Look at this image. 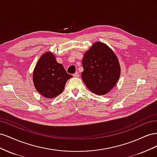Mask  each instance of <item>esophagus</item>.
I'll list each match as a JSON object with an SVG mask.
<instances>
[{
	"label": "esophagus",
	"mask_w": 157,
	"mask_h": 157,
	"mask_svg": "<svg viewBox=\"0 0 157 157\" xmlns=\"http://www.w3.org/2000/svg\"><path fill=\"white\" fill-rule=\"evenodd\" d=\"M79 73L78 72V71H77V72L76 73H75L74 74H73V77H79Z\"/></svg>",
	"instance_id": "34e87169"
}]
</instances>
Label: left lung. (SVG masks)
Returning <instances> with one entry per match:
<instances>
[{"label":"left lung","mask_w":157,"mask_h":157,"mask_svg":"<svg viewBox=\"0 0 157 157\" xmlns=\"http://www.w3.org/2000/svg\"><path fill=\"white\" fill-rule=\"evenodd\" d=\"M82 64L83 81L97 95L107 94L119 79V61L113 51L103 42H95L84 54Z\"/></svg>","instance_id":"left-lung-1"}]
</instances>
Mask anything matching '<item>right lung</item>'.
<instances>
[{
	"label": "right lung",
	"instance_id": "right-lung-1",
	"mask_svg": "<svg viewBox=\"0 0 157 157\" xmlns=\"http://www.w3.org/2000/svg\"><path fill=\"white\" fill-rule=\"evenodd\" d=\"M73 76L67 73L62 64L57 62L50 52L42 55L33 71V83L38 92L46 98H54L63 91L67 80Z\"/></svg>",
	"mask_w": 157,
	"mask_h": 157
}]
</instances>
